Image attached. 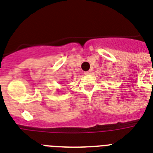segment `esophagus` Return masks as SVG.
Wrapping results in <instances>:
<instances>
[{
    "label": "esophagus",
    "instance_id": "34e87169",
    "mask_svg": "<svg viewBox=\"0 0 153 153\" xmlns=\"http://www.w3.org/2000/svg\"><path fill=\"white\" fill-rule=\"evenodd\" d=\"M90 73H91V71H86V72H85V74L88 75V74H90Z\"/></svg>",
    "mask_w": 153,
    "mask_h": 153
}]
</instances>
